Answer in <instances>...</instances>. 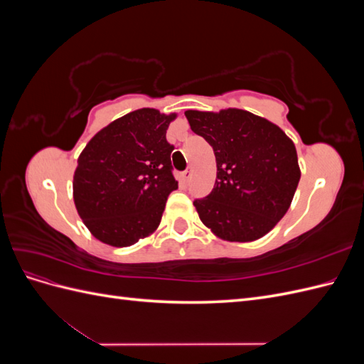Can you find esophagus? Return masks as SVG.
<instances>
[{
	"mask_svg": "<svg viewBox=\"0 0 364 364\" xmlns=\"http://www.w3.org/2000/svg\"><path fill=\"white\" fill-rule=\"evenodd\" d=\"M190 179H191V170H185V171L181 174V182L186 185V183L190 182Z\"/></svg>",
	"mask_w": 364,
	"mask_h": 364,
	"instance_id": "34e87169",
	"label": "esophagus"
}]
</instances>
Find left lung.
<instances>
[{"label": "left lung", "instance_id": "left-lung-1", "mask_svg": "<svg viewBox=\"0 0 364 364\" xmlns=\"http://www.w3.org/2000/svg\"><path fill=\"white\" fill-rule=\"evenodd\" d=\"M194 134L213 147L217 179L194 206L202 223L228 241H253L287 213L301 170L293 141L266 118L241 109L186 111Z\"/></svg>", "mask_w": 364, "mask_h": 364}]
</instances>
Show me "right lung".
<instances>
[{"mask_svg": "<svg viewBox=\"0 0 364 364\" xmlns=\"http://www.w3.org/2000/svg\"><path fill=\"white\" fill-rule=\"evenodd\" d=\"M176 114L138 109L87 142L74 171V203L91 234L106 245H135L155 230L178 190L165 138Z\"/></svg>", "mask_w": 364, "mask_h": 364, "instance_id": "add662e5", "label": "right lung"}]
</instances>
